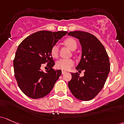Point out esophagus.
I'll list each match as a JSON object with an SVG mask.
<instances>
[{
    "label": "esophagus",
    "mask_w": 124,
    "mask_h": 124,
    "mask_svg": "<svg viewBox=\"0 0 124 124\" xmlns=\"http://www.w3.org/2000/svg\"><path fill=\"white\" fill-rule=\"evenodd\" d=\"M66 72V71H62V74H65Z\"/></svg>",
    "instance_id": "1"
}]
</instances>
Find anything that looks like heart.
<instances>
[{"label":"heart","mask_w":124,"mask_h":124,"mask_svg":"<svg viewBox=\"0 0 124 124\" xmlns=\"http://www.w3.org/2000/svg\"><path fill=\"white\" fill-rule=\"evenodd\" d=\"M65 44L71 49L74 50L76 49L77 46V43L75 40L72 38H68L65 40ZM51 54L52 56L54 58H56L58 55V46L57 45H54L52 47L51 50ZM74 61L71 59H61L56 62V67L59 70H63V71H68L70 70L72 66H74Z\"/></svg>","instance_id":"1"}]
</instances>
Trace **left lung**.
<instances>
[{"label":"left lung","mask_w":124,"mask_h":124,"mask_svg":"<svg viewBox=\"0 0 124 124\" xmlns=\"http://www.w3.org/2000/svg\"><path fill=\"white\" fill-rule=\"evenodd\" d=\"M68 35L79 40L82 55L76 70L84 71L81 77L78 72L71 73L72 79L68 85L75 98L88 101L96 97L105 85L110 71L109 56L103 45L89 32L75 31Z\"/></svg>","instance_id":"obj_1"}]
</instances>
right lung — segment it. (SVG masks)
<instances>
[{
    "label": "right lung",
    "instance_id": "add662e5",
    "mask_svg": "<svg viewBox=\"0 0 124 124\" xmlns=\"http://www.w3.org/2000/svg\"><path fill=\"white\" fill-rule=\"evenodd\" d=\"M67 32L40 31L28 36L18 46L14 60V74L18 87L26 96L41 98L53 88L62 71L52 68L54 62L51 50ZM47 62L50 69L44 73L41 66Z\"/></svg>",
    "mask_w": 124,
    "mask_h": 124
}]
</instances>
